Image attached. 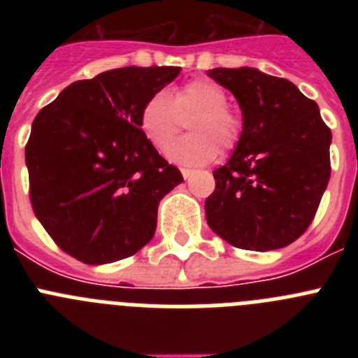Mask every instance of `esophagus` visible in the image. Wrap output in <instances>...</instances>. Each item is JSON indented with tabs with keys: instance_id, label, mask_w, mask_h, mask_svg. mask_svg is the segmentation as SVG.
Masks as SVG:
<instances>
[{
	"instance_id": "1",
	"label": "esophagus",
	"mask_w": 358,
	"mask_h": 358,
	"mask_svg": "<svg viewBox=\"0 0 358 358\" xmlns=\"http://www.w3.org/2000/svg\"><path fill=\"white\" fill-rule=\"evenodd\" d=\"M181 173H182V177H185V179H188V177L192 176V173H194V170H189V169H181Z\"/></svg>"
}]
</instances>
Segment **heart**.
Returning a JSON list of instances; mask_svg holds the SVG:
<instances>
[{"label":"heart","mask_w":358,"mask_h":358,"mask_svg":"<svg viewBox=\"0 0 358 358\" xmlns=\"http://www.w3.org/2000/svg\"><path fill=\"white\" fill-rule=\"evenodd\" d=\"M226 91L213 80L199 78L169 94L157 91L141 106L138 125L157 150H164L180 128V118L194 113L187 128L192 132L166 150L169 161L181 166H201L231 150L240 140V122L227 109Z\"/></svg>","instance_id":"heart-1"}]
</instances>
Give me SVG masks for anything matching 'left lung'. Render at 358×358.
Here are the masks:
<instances>
[{
	"label": "left lung",
	"instance_id": "8db88e82",
	"mask_svg": "<svg viewBox=\"0 0 358 358\" xmlns=\"http://www.w3.org/2000/svg\"><path fill=\"white\" fill-rule=\"evenodd\" d=\"M208 77L233 93L243 122L235 152L213 172L208 226L240 249L285 248L314 220L330 181L331 131L287 78L248 66Z\"/></svg>",
	"mask_w": 358,
	"mask_h": 358
}]
</instances>
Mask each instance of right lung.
I'll list each match as a JSON object with an SVG mask.
<instances>
[{
    "mask_svg": "<svg viewBox=\"0 0 358 358\" xmlns=\"http://www.w3.org/2000/svg\"><path fill=\"white\" fill-rule=\"evenodd\" d=\"M179 71L129 66L73 82L31 123L24 148L31 208L82 264L140 251L156 233L159 201L182 182L138 125L147 98Z\"/></svg>",
    "mask_w": 358,
    "mask_h": 358,
    "instance_id": "obj_1",
    "label": "right lung"
}]
</instances>
